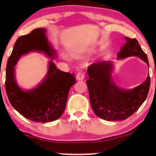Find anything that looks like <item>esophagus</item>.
Returning <instances> with one entry per match:
<instances>
[{"label":"esophagus","instance_id":"1","mask_svg":"<svg viewBox=\"0 0 156 156\" xmlns=\"http://www.w3.org/2000/svg\"><path fill=\"white\" fill-rule=\"evenodd\" d=\"M84 76H85V73H84L83 69H79V70L78 71V73H77V75H76L77 80H83Z\"/></svg>","mask_w":156,"mask_h":156}]
</instances>
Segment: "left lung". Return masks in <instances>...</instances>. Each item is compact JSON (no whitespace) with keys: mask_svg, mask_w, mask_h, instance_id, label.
Returning a JSON list of instances; mask_svg holds the SVG:
<instances>
[{"mask_svg":"<svg viewBox=\"0 0 156 156\" xmlns=\"http://www.w3.org/2000/svg\"><path fill=\"white\" fill-rule=\"evenodd\" d=\"M138 56L149 65L147 56L136 39L125 37V42L117 54L118 58ZM112 64L99 62L87 69L89 78L87 80L89 100L94 114L108 121L125 120L139 109L149 92L150 77L144 83L129 90L119 89L111 80Z\"/></svg>","mask_w":156,"mask_h":156,"instance_id":"left-lung-1","label":"left lung"}]
</instances>
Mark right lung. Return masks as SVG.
<instances>
[{"instance_id":"right-lung-1","label":"right lung","mask_w":156,"mask_h":156,"mask_svg":"<svg viewBox=\"0 0 156 156\" xmlns=\"http://www.w3.org/2000/svg\"><path fill=\"white\" fill-rule=\"evenodd\" d=\"M45 30L37 28L16 41L7 62L5 89L10 103L21 115L37 122L58 119L63 114L69 89L76 80L74 73L57 69L52 61L45 79L37 88L23 91L16 83L14 67L21 55L31 51H42L49 57L55 55L46 38Z\"/></svg>"}]
</instances>
